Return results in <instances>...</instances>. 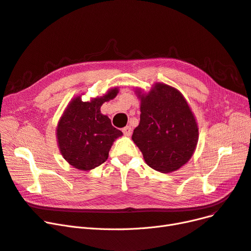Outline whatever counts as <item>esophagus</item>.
<instances>
[{"mask_svg":"<svg viewBox=\"0 0 251 251\" xmlns=\"http://www.w3.org/2000/svg\"><path fill=\"white\" fill-rule=\"evenodd\" d=\"M122 131H123V133H124L125 135L129 136V135H131V133H132V128H131L130 126H126V127H124V128L122 129Z\"/></svg>","mask_w":251,"mask_h":251,"instance_id":"esophagus-1","label":"esophagus"}]
</instances>
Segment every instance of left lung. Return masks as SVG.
Here are the masks:
<instances>
[{
  "mask_svg": "<svg viewBox=\"0 0 251 251\" xmlns=\"http://www.w3.org/2000/svg\"><path fill=\"white\" fill-rule=\"evenodd\" d=\"M141 100V121L133 130V142L150 168L164 174L179 170L191 158L199 140L187 101L164 83H156Z\"/></svg>",
  "mask_w": 251,
  "mask_h": 251,
  "instance_id": "left-lung-1",
  "label": "left lung"
}]
</instances>
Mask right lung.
Here are the masks:
<instances>
[{"label": "right lung", "instance_id": "1", "mask_svg": "<svg viewBox=\"0 0 251 251\" xmlns=\"http://www.w3.org/2000/svg\"><path fill=\"white\" fill-rule=\"evenodd\" d=\"M117 93L118 89H111L103 97L90 102L74 98L62 116L57 129L59 148L75 169L90 171L105 162L111 145L123 134L100 113L103 102L115 98Z\"/></svg>", "mask_w": 251, "mask_h": 251}]
</instances>
